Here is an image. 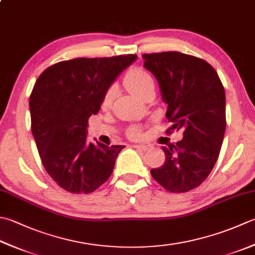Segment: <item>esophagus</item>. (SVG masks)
I'll list each match as a JSON object with an SVG mask.
<instances>
[{"instance_id": "obj_1", "label": "esophagus", "mask_w": 255, "mask_h": 255, "mask_svg": "<svg viewBox=\"0 0 255 255\" xmlns=\"http://www.w3.org/2000/svg\"><path fill=\"white\" fill-rule=\"evenodd\" d=\"M133 147L136 149H139V150L141 151H146L149 149V146H147V144H133Z\"/></svg>"}]
</instances>
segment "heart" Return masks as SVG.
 I'll list each match as a JSON object with an SVG mask.
<instances>
[{"label": "heart", "mask_w": 255, "mask_h": 255, "mask_svg": "<svg viewBox=\"0 0 255 255\" xmlns=\"http://www.w3.org/2000/svg\"><path fill=\"white\" fill-rule=\"evenodd\" d=\"M124 84L126 88L130 92L133 96L142 98L150 89H153V79L146 71H143L141 68H132L130 71L127 72L124 77ZM114 93L112 89L105 94V96L102 101V107L108 108L113 103ZM140 128L132 127L129 130V134L131 137L137 138L140 136Z\"/></svg>", "instance_id": "obj_1"}]
</instances>
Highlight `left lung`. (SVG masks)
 <instances>
[{
	"label": "left lung",
	"mask_w": 255,
	"mask_h": 255,
	"mask_svg": "<svg viewBox=\"0 0 255 255\" xmlns=\"http://www.w3.org/2000/svg\"><path fill=\"white\" fill-rule=\"evenodd\" d=\"M143 66L157 78L171 130L183 131L162 150L166 160L151 169L152 178L169 192L183 193L206 180L216 164L226 132V92L204 59L180 52L143 54Z\"/></svg>",
	"instance_id": "left-lung-1"
}]
</instances>
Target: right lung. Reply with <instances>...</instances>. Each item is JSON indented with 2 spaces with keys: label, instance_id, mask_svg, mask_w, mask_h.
Returning <instances> with one entry per match:
<instances>
[{
  "label": "right lung",
  "instance_id": "1",
  "mask_svg": "<svg viewBox=\"0 0 255 255\" xmlns=\"http://www.w3.org/2000/svg\"><path fill=\"white\" fill-rule=\"evenodd\" d=\"M137 55L74 58L39 75L29 96L32 133L45 170L64 190L91 193L111 177L125 146L87 141L88 118Z\"/></svg>",
  "mask_w": 255,
  "mask_h": 255
}]
</instances>
